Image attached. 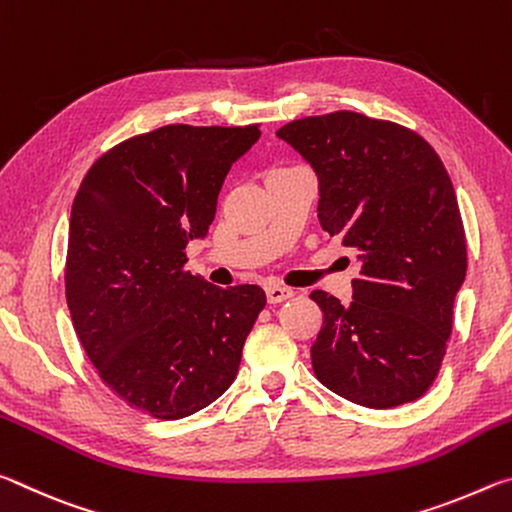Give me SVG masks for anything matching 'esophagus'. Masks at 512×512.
<instances>
[{
  "mask_svg": "<svg viewBox=\"0 0 512 512\" xmlns=\"http://www.w3.org/2000/svg\"><path fill=\"white\" fill-rule=\"evenodd\" d=\"M293 296V289L289 287H280V284H268L266 287V298L271 305H280V302L289 300Z\"/></svg>",
  "mask_w": 512,
  "mask_h": 512,
  "instance_id": "obj_1",
  "label": "esophagus"
}]
</instances>
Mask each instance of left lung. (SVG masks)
Here are the masks:
<instances>
[{
	"label": "left lung",
	"instance_id": "8db88e82",
	"mask_svg": "<svg viewBox=\"0 0 512 512\" xmlns=\"http://www.w3.org/2000/svg\"><path fill=\"white\" fill-rule=\"evenodd\" d=\"M277 137L316 169L320 225L361 262L350 305L311 291L323 311L311 368L370 409L418 400L438 377L467 268L443 160L411 128L350 110L289 121Z\"/></svg>",
	"mask_w": 512,
	"mask_h": 512
}]
</instances>
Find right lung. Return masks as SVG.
<instances>
[{"label":"right lung","instance_id":"right-lung-1","mask_svg":"<svg viewBox=\"0 0 512 512\" xmlns=\"http://www.w3.org/2000/svg\"><path fill=\"white\" fill-rule=\"evenodd\" d=\"M259 124H171L119 142L76 192L65 257L74 332L119 400L158 420L205 409L237 377L264 291L185 271Z\"/></svg>","mask_w":512,"mask_h":512}]
</instances>
